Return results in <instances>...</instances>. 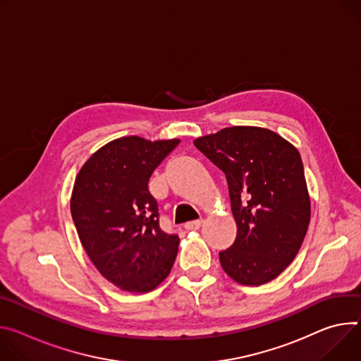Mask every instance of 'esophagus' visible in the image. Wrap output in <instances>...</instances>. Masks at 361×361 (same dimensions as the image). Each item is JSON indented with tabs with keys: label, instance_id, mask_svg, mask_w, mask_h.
<instances>
[{
	"label": "esophagus",
	"instance_id": "obj_1",
	"mask_svg": "<svg viewBox=\"0 0 361 361\" xmlns=\"http://www.w3.org/2000/svg\"><path fill=\"white\" fill-rule=\"evenodd\" d=\"M202 224H203V219H199V220H192V221L185 223L184 227L187 228V231H199Z\"/></svg>",
	"mask_w": 361,
	"mask_h": 361
}]
</instances>
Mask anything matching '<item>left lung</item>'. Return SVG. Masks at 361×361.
Returning a JSON list of instances; mask_svg holds the SVG:
<instances>
[{"label":"left lung","mask_w":361,"mask_h":361,"mask_svg":"<svg viewBox=\"0 0 361 361\" xmlns=\"http://www.w3.org/2000/svg\"><path fill=\"white\" fill-rule=\"evenodd\" d=\"M194 145L224 173L238 224L235 243L219 253L221 268L242 285L275 279L300 252L311 217L298 149L257 126L224 128Z\"/></svg>","instance_id":"obj_1"}]
</instances>
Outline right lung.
I'll return each mask as SVG.
<instances>
[{
	"label": "right lung",
	"instance_id": "obj_1",
	"mask_svg": "<svg viewBox=\"0 0 361 361\" xmlns=\"http://www.w3.org/2000/svg\"><path fill=\"white\" fill-rule=\"evenodd\" d=\"M178 142L115 140L76 177L71 212L79 239L96 269L123 290L149 292L173 268L180 238L161 231L148 181Z\"/></svg>",
	"mask_w": 361,
	"mask_h": 361
}]
</instances>
